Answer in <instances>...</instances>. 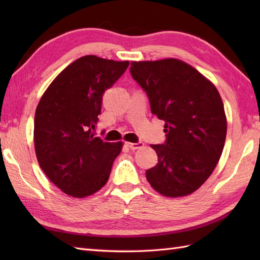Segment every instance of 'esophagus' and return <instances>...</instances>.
Instances as JSON below:
<instances>
[{
    "mask_svg": "<svg viewBox=\"0 0 260 260\" xmlns=\"http://www.w3.org/2000/svg\"><path fill=\"white\" fill-rule=\"evenodd\" d=\"M126 145L128 146L131 150H137V148H141L144 146V143L143 142H137V143H126Z\"/></svg>",
    "mask_w": 260,
    "mask_h": 260,
    "instance_id": "1",
    "label": "esophagus"
}]
</instances>
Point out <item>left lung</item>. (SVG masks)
Here are the masks:
<instances>
[{
    "instance_id": "left-lung-1",
    "label": "left lung",
    "mask_w": 260,
    "mask_h": 260,
    "mask_svg": "<svg viewBox=\"0 0 260 260\" xmlns=\"http://www.w3.org/2000/svg\"><path fill=\"white\" fill-rule=\"evenodd\" d=\"M167 140L152 145L158 163L146 171L154 190L171 198L198 190L219 162L227 135L223 104L211 82L178 59L131 63Z\"/></svg>"
}]
</instances>
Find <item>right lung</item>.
Segmentation results:
<instances>
[{
  "label": "right lung",
  "instance_id": "right-lung-1",
  "mask_svg": "<svg viewBox=\"0 0 260 260\" xmlns=\"http://www.w3.org/2000/svg\"><path fill=\"white\" fill-rule=\"evenodd\" d=\"M128 61L85 56L58 75L43 93L35 115L39 165L66 194L85 198L108 181L123 143L95 136L106 89L125 73Z\"/></svg>",
  "mask_w": 260,
  "mask_h": 260
}]
</instances>
